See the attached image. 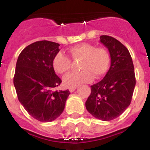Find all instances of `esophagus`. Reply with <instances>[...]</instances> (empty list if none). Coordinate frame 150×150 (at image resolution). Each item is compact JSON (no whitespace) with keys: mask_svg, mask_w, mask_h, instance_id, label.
<instances>
[{"mask_svg":"<svg viewBox=\"0 0 150 150\" xmlns=\"http://www.w3.org/2000/svg\"><path fill=\"white\" fill-rule=\"evenodd\" d=\"M76 87H70L68 89H69V91H71V92H73V91H74L75 90H76Z\"/></svg>","mask_w":150,"mask_h":150,"instance_id":"esophagus-1","label":"esophagus"}]
</instances>
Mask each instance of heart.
I'll list each match as a JSON object with an SVG mask.
<instances>
[{"instance_id":"obj_1","label":"heart","mask_w":150,"mask_h":150,"mask_svg":"<svg viewBox=\"0 0 150 150\" xmlns=\"http://www.w3.org/2000/svg\"><path fill=\"white\" fill-rule=\"evenodd\" d=\"M68 53L73 60H81L79 69L82 71L66 75L63 79V84L66 87H76L82 83H90L93 77L100 79L109 69L110 55L105 48L83 43L69 49ZM52 66L58 74H66L71 70V60L60 52L54 57Z\"/></svg>"}]
</instances>
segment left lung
<instances>
[{
    "label": "left lung",
    "instance_id": "1",
    "mask_svg": "<svg viewBox=\"0 0 150 150\" xmlns=\"http://www.w3.org/2000/svg\"><path fill=\"white\" fill-rule=\"evenodd\" d=\"M100 42L108 49L111 64L104 78L91 86L86 102V110L94 117L110 121L128 108L134 89V68L128 49L110 36L101 35Z\"/></svg>",
    "mask_w": 150,
    "mask_h": 150
}]
</instances>
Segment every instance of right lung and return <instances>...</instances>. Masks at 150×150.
Segmentation results:
<instances>
[{
    "instance_id": "add662e5",
    "label": "right lung",
    "mask_w": 150,
    "mask_h": 150,
    "mask_svg": "<svg viewBox=\"0 0 150 150\" xmlns=\"http://www.w3.org/2000/svg\"><path fill=\"white\" fill-rule=\"evenodd\" d=\"M59 46L48 40L34 42L21 52L16 65L13 84L18 100L29 115L43 122L62 114L70 95L68 89L55 90L62 83L52 66Z\"/></svg>"
}]
</instances>
